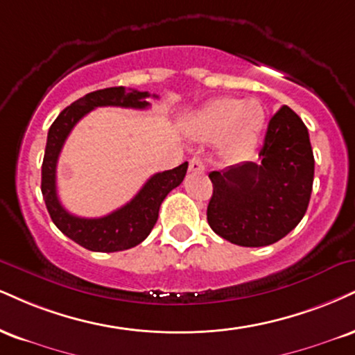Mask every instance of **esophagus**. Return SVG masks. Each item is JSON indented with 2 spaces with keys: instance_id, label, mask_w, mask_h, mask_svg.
Returning <instances> with one entry per match:
<instances>
[{
  "instance_id": "obj_1",
  "label": "esophagus",
  "mask_w": 355,
  "mask_h": 355,
  "mask_svg": "<svg viewBox=\"0 0 355 355\" xmlns=\"http://www.w3.org/2000/svg\"><path fill=\"white\" fill-rule=\"evenodd\" d=\"M189 168H190V172H203L205 170L203 159H200V157H193V159L190 160Z\"/></svg>"
}]
</instances>
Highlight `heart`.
<instances>
[{"label":"heart","instance_id":"1","mask_svg":"<svg viewBox=\"0 0 355 355\" xmlns=\"http://www.w3.org/2000/svg\"><path fill=\"white\" fill-rule=\"evenodd\" d=\"M264 125V110L258 101H240L221 97L207 105L198 115L196 132L207 140L221 137V152L228 157H240L258 142Z\"/></svg>","mask_w":355,"mask_h":355}]
</instances>
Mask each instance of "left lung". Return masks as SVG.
<instances>
[{"instance_id": "1", "label": "left lung", "mask_w": 355, "mask_h": 355, "mask_svg": "<svg viewBox=\"0 0 355 355\" xmlns=\"http://www.w3.org/2000/svg\"><path fill=\"white\" fill-rule=\"evenodd\" d=\"M208 225L240 246H268L296 228L309 205L314 155L301 117L283 105L268 123L259 162L211 172Z\"/></svg>"}]
</instances>
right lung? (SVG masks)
<instances>
[{
  "label": "right lung",
  "mask_w": 355,
  "mask_h": 355,
  "mask_svg": "<svg viewBox=\"0 0 355 355\" xmlns=\"http://www.w3.org/2000/svg\"><path fill=\"white\" fill-rule=\"evenodd\" d=\"M147 97H150L148 92L130 91V89L127 91L125 87H107L89 92L67 105L58 115L48 132L41 170L42 198H44L53 223L67 238L85 250L114 253V251L129 250L142 243L157 223L160 205L165 196L177 189L185 178L189 162L172 170L152 175L129 203L102 218H80V216L71 215L59 202L58 189H55V166H58L62 145L76 123L96 107L114 105V107L127 109H147L150 105L145 101Z\"/></svg>",
  "instance_id": "right-lung-1"
}]
</instances>
